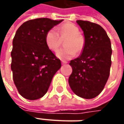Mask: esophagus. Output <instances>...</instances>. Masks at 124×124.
Instances as JSON below:
<instances>
[{
  "label": "esophagus",
  "instance_id": "1",
  "mask_svg": "<svg viewBox=\"0 0 124 124\" xmlns=\"http://www.w3.org/2000/svg\"><path fill=\"white\" fill-rule=\"evenodd\" d=\"M62 64L63 65H64V64H66V63H68V62L67 61H62Z\"/></svg>",
  "mask_w": 124,
  "mask_h": 124
}]
</instances>
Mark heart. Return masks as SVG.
<instances>
[{
  "mask_svg": "<svg viewBox=\"0 0 124 124\" xmlns=\"http://www.w3.org/2000/svg\"><path fill=\"white\" fill-rule=\"evenodd\" d=\"M59 35L61 37L68 36V38L65 42L66 47L59 50L56 53L59 58L61 59H69L76 54V52L79 53L82 51L84 46V38L79 33L78 27L70 23L62 25L59 28V32L56 29L52 28L46 33L45 43L50 50L56 52L59 49Z\"/></svg>",
  "mask_w": 124,
  "mask_h": 124,
  "instance_id": "b5f03b06",
  "label": "heart"
}]
</instances>
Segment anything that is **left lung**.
Listing matches in <instances>:
<instances>
[{
    "label": "left lung",
    "mask_w": 124,
    "mask_h": 124,
    "mask_svg": "<svg viewBox=\"0 0 124 124\" xmlns=\"http://www.w3.org/2000/svg\"><path fill=\"white\" fill-rule=\"evenodd\" d=\"M85 36L81 55L70 61L72 72L68 82L75 94L93 99L101 93L111 66V43L106 31L97 23L77 21Z\"/></svg>",
    "instance_id": "obj_1"
}]
</instances>
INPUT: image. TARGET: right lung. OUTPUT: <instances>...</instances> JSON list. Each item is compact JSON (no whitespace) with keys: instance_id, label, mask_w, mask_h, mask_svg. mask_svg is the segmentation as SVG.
I'll return each instance as SVG.
<instances>
[{"instance_id":"add662e5","label":"right lung","mask_w":124,"mask_h":124,"mask_svg":"<svg viewBox=\"0 0 124 124\" xmlns=\"http://www.w3.org/2000/svg\"><path fill=\"white\" fill-rule=\"evenodd\" d=\"M62 21L47 18L32 19L23 23L16 32L11 68L18 93L27 99L43 97L54 75L61 67L60 59L46 45L45 35Z\"/></svg>"}]
</instances>
